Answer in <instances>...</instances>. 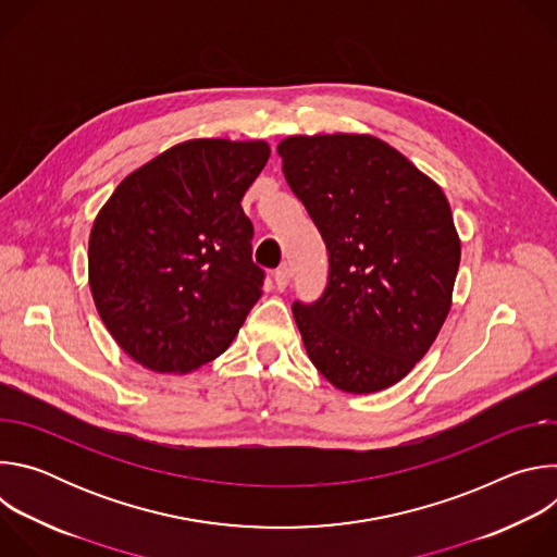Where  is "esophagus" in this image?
I'll use <instances>...</instances> for the list:
<instances>
[{
    "instance_id": "34e87169",
    "label": "esophagus",
    "mask_w": 557,
    "mask_h": 557,
    "mask_svg": "<svg viewBox=\"0 0 557 557\" xmlns=\"http://www.w3.org/2000/svg\"><path fill=\"white\" fill-rule=\"evenodd\" d=\"M275 286L280 288V290H284L288 284H290V269H288V264H282L277 271H275Z\"/></svg>"
}]
</instances>
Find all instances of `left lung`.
Wrapping results in <instances>:
<instances>
[{
  "label": "left lung",
  "mask_w": 557,
  "mask_h": 557,
  "mask_svg": "<svg viewBox=\"0 0 557 557\" xmlns=\"http://www.w3.org/2000/svg\"><path fill=\"white\" fill-rule=\"evenodd\" d=\"M290 191L329 251V282L293 314L335 387L379 392L434 344L451 304L460 243L441 187L374 136H290L277 147Z\"/></svg>",
  "instance_id": "left-lung-1"
}]
</instances>
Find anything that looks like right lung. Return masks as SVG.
Here are the masks:
<instances>
[{"label": "right lung", "instance_id": "add662e5", "mask_svg": "<svg viewBox=\"0 0 557 557\" xmlns=\"http://www.w3.org/2000/svg\"><path fill=\"white\" fill-rule=\"evenodd\" d=\"M262 140L198 138L132 172L90 233L103 324L140 366L183 374L222 355L262 297L243 196L269 161Z\"/></svg>", "mask_w": 557, "mask_h": 557}]
</instances>
